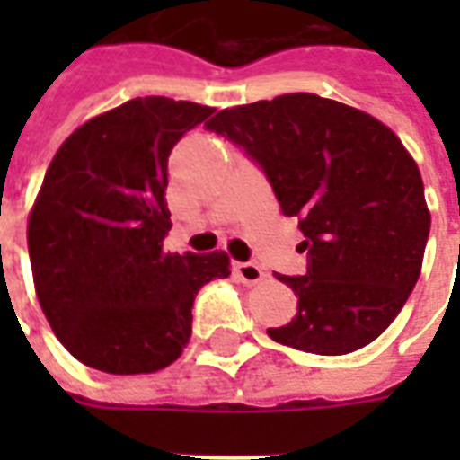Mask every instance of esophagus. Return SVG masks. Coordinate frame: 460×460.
Listing matches in <instances>:
<instances>
[{
	"label": "esophagus",
	"instance_id": "esophagus-1",
	"mask_svg": "<svg viewBox=\"0 0 460 460\" xmlns=\"http://www.w3.org/2000/svg\"><path fill=\"white\" fill-rule=\"evenodd\" d=\"M234 276L241 280V283H246V286H256V283H261L263 280V269L261 266H256V263H234Z\"/></svg>",
	"mask_w": 460,
	"mask_h": 460
}]
</instances>
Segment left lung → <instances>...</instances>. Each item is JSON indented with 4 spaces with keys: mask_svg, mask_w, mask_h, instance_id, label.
I'll use <instances>...</instances> for the list:
<instances>
[{
    "mask_svg": "<svg viewBox=\"0 0 460 460\" xmlns=\"http://www.w3.org/2000/svg\"><path fill=\"white\" fill-rule=\"evenodd\" d=\"M259 162L286 217H298L305 276H279L298 313L269 335L347 355L385 332L414 290L431 211L402 140L365 111L315 93L224 108L207 122Z\"/></svg>",
    "mask_w": 460,
    "mask_h": 460,
    "instance_id": "left-lung-1",
    "label": "left lung"
}]
</instances>
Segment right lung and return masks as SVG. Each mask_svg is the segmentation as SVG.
<instances>
[{
    "mask_svg": "<svg viewBox=\"0 0 460 460\" xmlns=\"http://www.w3.org/2000/svg\"><path fill=\"white\" fill-rule=\"evenodd\" d=\"M209 105L132 98L75 128L44 174L26 241L39 305L58 342L108 375L172 365L191 335L197 290L229 256L167 253V160Z\"/></svg>",
    "mask_w": 460,
    "mask_h": 460,
    "instance_id": "right-lung-1",
    "label": "right lung"
}]
</instances>
